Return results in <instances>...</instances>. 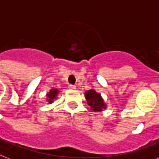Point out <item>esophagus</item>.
<instances>
[{"mask_svg":"<svg viewBox=\"0 0 159 159\" xmlns=\"http://www.w3.org/2000/svg\"><path fill=\"white\" fill-rule=\"evenodd\" d=\"M68 88L71 90H75L76 88H77V87H76V86H74V85H69V86H68Z\"/></svg>","mask_w":159,"mask_h":159,"instance_id":"esophagus-1","label":"esophagus"}]
</instances>
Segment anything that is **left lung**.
<instances>
[{
    "label": "left lung",
    "instance_id": "obj_1",
    "mask_svg": "<svg viewBox=\"0 0 159 159\" xmlns=\"http://www.w3.org/2000/svg\"><path fill=\"white\" fill-rule=\"evenodd\" d=\"M85 97L91 110L94 112L103 111L107 108V105L105 103L102 95L96 92L95 89H90L85 92Z\"/></svg>",
    "mask_w": 159,
    "mask_h": 159
}]
</instances>
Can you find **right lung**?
Here are the masks:
<instances>
[{
  "instance_id": "obj_1",
  "label": "right lung",
  "mask_w": 159,
  "mask_h": 159,
  "mask_svg": "<svg viewBox=\"0 0 159 159\" xmlns=\"http://www.w3.org/2000/svg\"><path fill=\"white\" fill-rule=\"evenodd\" d=\"M59 94V90L55 89V88H52L49 92L46 94V102L48 104H52L54 100L57 99V96Z\"/></svg>"
}]
</instances>
